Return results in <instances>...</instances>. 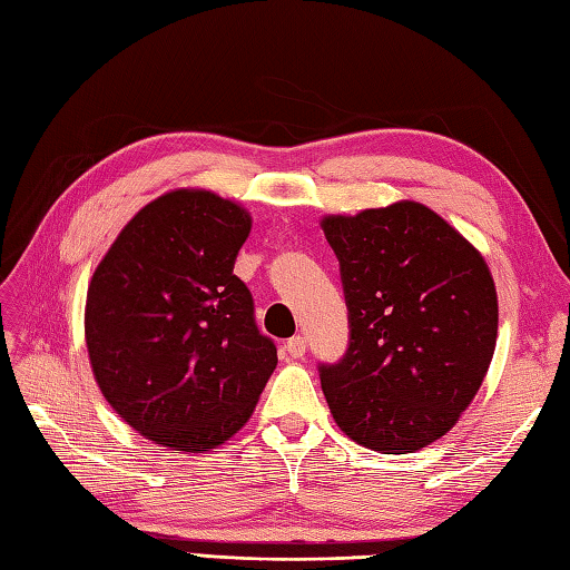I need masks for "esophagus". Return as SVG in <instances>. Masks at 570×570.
<instances>
[{"label":"esophagus","instance_id":"1","mask_svg":"<svg viewBox=\"0 0 570 570\" xmlns=\"http://www.w3.org/2000/svg\"><path fill=\"white\" fill-rule=\"evenodd\" d=\"M285 350H287V354L293 356V358H302V356H305V350H307V342H305V336H299V334L289 336L287 344H285Z\"/></svg>","mask_w":570,"mask_h":570}]
</instances>
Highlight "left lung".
<instances>
[{
	"label": "left lung",
	"mask_w": 570,
	"mask_h": 570,
	"mask_svg": "<svg viewBox=\"0 0 570 570\" xmlns=\"http://www.w3.org/2000/svg\"><path fill=\"white\" fill-rule=\"evenodd\" d=\"M350 344L320 364L336 425L403 455L443 438L468 409L497 344V289L482 255L415 202L327 216Z\"/></svg>",
	"instance_id": "1"
}]
</instances>
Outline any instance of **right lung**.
<instances>
[{
    "label": "right lung",
    "instance_id": "1",
    "mask_svg": "<svg viewBox=\"0 0 570 570\" xmlns=\"http://www.w3.org/2000/svg\"><path fill=\"white\" fill-rule=\"evenodd\" d=\"M246 208L179 189L147 204L92 273L86 342L102 396L157 445L204 452L248 421L277 364L234 273Z\"/></svg>",
    "mask_w": 570,
    "mask_h": 570
}]
</instances>
